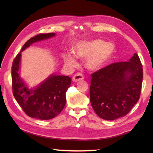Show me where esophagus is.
<instances>
[{"mask_svg":"<svg viewBox=\"0 0 153 153\" xmlns=\"http://www.w3.org/2000/svg\"><path fill=\"white\" fill-rule=\"evenodd\" d=\"M84 77L81 74H76L73 76V78H72V79H73L74 82H77L81 81V80L84 79Z\"/></svg>","mask_w":153,"mask_h":153,"instance_id":"obj_1","label":"esophagus"}]
</instances>
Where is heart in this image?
Wrapping results in <instances>:
<instances>
[{
    "label": "heart",
    "instance_id": "b5f03b06",
    "mask_svg": "<svg viewBox=\"0 0 153 153\" xmlns=\"http://www.w3.org/2000/svg\"><path fill=\"white\" fill-rule=\"evenodd\" d=\"M115 45L111 42L94 39L80 41L74 49L76 57L85 59V67L89 71H96L103 68L112 59L115 53ZM65 62L71 67L77 65V61L74 56L68 55Z\"/></svg>",
    "mask_w": 153,
    "mask_h": 153
}]
</instances>
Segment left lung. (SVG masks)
<instances>
[{"instance_id":"1","label":"left lung","mask_w":153,"mask_h":153,"mask_svg":"<svg viewBox=\"0 0 153 153\" xmlns=\"http://www.w3.org/2000/svg\"><path fill=\"white\" fill-rule=\"evenodd\" d=\"M90 103L98 117L115 120L126 115L138 101L143 71L138 55L112 63L91 75Z\"/></svg>"}]
</instances>
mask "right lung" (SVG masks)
Segmentation results:
<instances>
[{"label":"right lung","mask_w":153,"mask_h":153,"mask_svg":"<svg viewBox=\"0 0 153 153\" xmlns=\"http://www.w3.org/2000/svg\"><path fill=\"white\" fill-rule=\"evenodd\" d=\"M55 33H40L28 40L15 58L12 65L13 94L18 104L30 117L48 120L60 113L66 103V92L70 87L69 76L51 74L40 84L29 88L20 76L22 52L33 43L47 40Z\"/></svg>","instance_id":"obj_1"}]
</instances>
